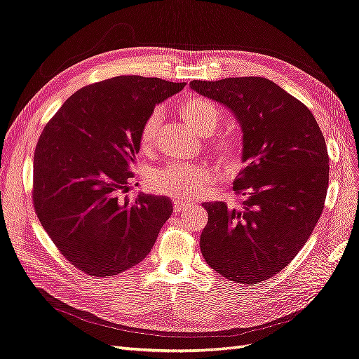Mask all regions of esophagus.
<instances>
[{
    "mask_svg": "<svg viewBox=\"0 0 359 359\" xmlns=\"http://www.w3.org/2000/svg\"><path fill=\"white\" fill-rule=\"evenodd\" d=\"M191 207H192L191 203L175 201V211H176V213H183V211H188Z\"/></svg>",
    "mask_w": 359,
    "mask_h": 359,
    "instance_id": "34e87169",
    "label": "esophagus"
}]
</instances>
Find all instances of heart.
Returning <instances> with one entry per match:
<instances>
[{
	"label": "heart",
	"mask_w": 359,
	"mask_h": 359,
	"mask_svg": "<svg viewBox=\"0 0 359 359\" xmlns=\"http://www.w3.org/2000/svg\"><path fill=\"white\" fill-rule=\"evenodd\" d=\"M177 111L182 119L192 130L203 136H208L219 123L216 104L203 97H187L179 102ZM161 123V114L154 111L140 128L142 148H149L155 140L156 130ZM215 152L219 163L226 168H235L241 161V146L233 139H220L215 143ZM211 180V172L204 165L170 164L152 171L149 177L151 188L163 195L172 198H188L201 194Z\"/></svg>",
	"instance_id": "b5f03b06"
}]
</instances>
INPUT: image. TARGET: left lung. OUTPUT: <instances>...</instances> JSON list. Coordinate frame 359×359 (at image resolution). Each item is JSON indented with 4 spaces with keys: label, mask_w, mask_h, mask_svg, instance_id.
<instances>
[{
    "label": "left lung",
    "mask_w": 359,
    "mask_h": 359,
    "mask_svg": "<svg viewBox=\"0 0 359 359\" xmlns=\"http://www.w3.org/2000/svg\"><path fill=\"white\" fill-rule=\"evenodd\" d=\"M189 86L235 115L245 164L233 182L240 204H203L208 222L201 253L226 280H269L297 256L324 210L330 170L324 135L306 106L268 78L194 79Z\"/></svg>",
    "instance_id": "left-lung-1"
}]
</instances>
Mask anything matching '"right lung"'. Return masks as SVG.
<instances>
[{
	"mask_svg": "<svg viewBox=\"0 0 359 359\" xmlns=\"http://www.w3.org/2000/svg\"><path fill=\"white\" fill-rule=\"evenodd\" d=\"M187 83L119 75L75 91L44 127L34 154L35 213L57 250L102 278L136 266L172 213L167 196L130 189L140 128Z\"/></svg>",
	"mask_w": 359,
	"mask_h": 359,
	"instance_id": "obj_1",
	"label": "right lung"
}]
</instances>
